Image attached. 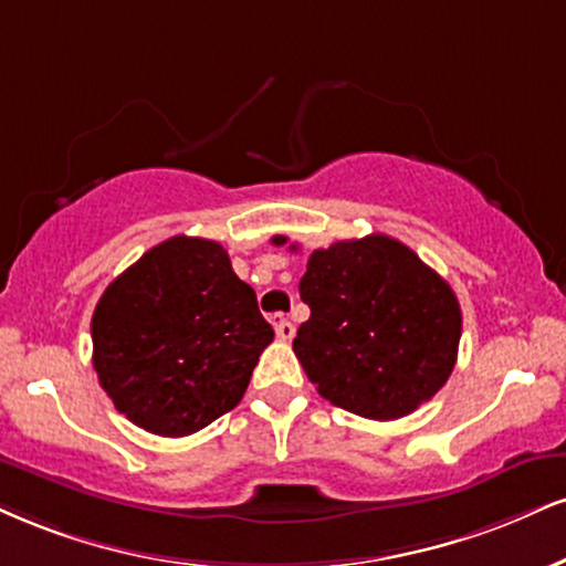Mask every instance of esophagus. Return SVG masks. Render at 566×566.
Listing matches in <instances>:
<instances>
[{
    "label": "esophagus",
    "mask_w": 566,
    "mask_h": 566,
    "mask_svg": "<svg viewBox=\"0 0 566 566\" xmlns=\"http://www.w3.org/2000/svg\"><path fill=\"white\" fill-rule=\"evenodd\" d=\"M271 322H274V329H276V337L282 339V343H290L292 337H295V324L290 322V318H284L282 313H276L274 318H271Z\"/></svg>",
    "instance_id": "obj_1"
}]
</instances>
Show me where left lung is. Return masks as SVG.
I'll return each mask as SVG.
<instances>
[{
	"label": "left lung",
	"mask_w": 566,
	"mask_h": 566,
	"mask_svg": "<svg viewBox=\"0 0 566 566\" xmlns=\"http://www.w3.org/2000/svg\"><path fill=\"white\" fill-rule=\"evenodd\" d=\"M271 242L284 244L287 237ZM301 297L311 318L292 350L329 403L390 421L417 411L451 377L459 301L403 242L369 234L313 250Z\"/></svg>",
	"instance_id": "obj_1"
}]
</instances>
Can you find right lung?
<instances>
[{
    "mask_svg": "<svg viewBox=\"0 0 566 566\" xmlns=\"http://www.w3.org/2000/svg\"><path fill=\"white\" fill-rule=\"evenodd\" d=\"M274 329L213 240L171 237L102 292L94 371L142 430L184 438L231 411Z\"/></svg>",
    "mask_w": 566,
    "mask_h": 566,
    "instance_id": "obj_1",
    "label": "right lung"
}]
</instances>
